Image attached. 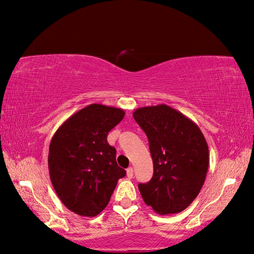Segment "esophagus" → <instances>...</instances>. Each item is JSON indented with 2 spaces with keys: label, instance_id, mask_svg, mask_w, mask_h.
Segmentation results:
<instances>
[{
  "label": "esophagus",
  "instance_id": "obj_1",
  "mask_svg": "<svg viewBox=\"0 0 254 254\" xmlns=\"http://www.w3.org/2000/svg\"><path fill=\"white\" fill-rule=\"evenodd\" d=\"M127 178H130V179L133 177V168H132V167H130V168L127 169Z\"/></svg>",
  "mask_w": 254,
  "mask_h": 254
}]
</instances>
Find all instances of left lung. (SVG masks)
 Listing matches in <instances>:
<instances>
[{"label":"left lung","instance_id":"1","mask_svg":"<svg viewBox=\"0 0 254 254\" xmlns=\"http://www.w3.org/2000/svg\"><path fill=\"white\" fill-rule=\"evenodd\" d=\"M133 118L145 132L153 176L139 184L144 203L160 215L183 212L203 187L209 163L208 145L190 119L166 104L139 107Z\"/></svg>","mask_w":254,"mask_h":254}]
</instances>
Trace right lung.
<instances>
[{"mask_svg": "<svg viewBox=\"0 0 254 254\" xmlns=\"http://www.w3.org/2000/svg\"><path fill=\"white\" fill-rule=\"evenodd\" d=\"M126 112L91 104L68 118L53 136L48 168L51 184L66 207L93 217L104 209L120 178L127 175L117 163V150L107 134Z\"/></svg>", "mask_w": 254, "mask_h": 254, "instance_id": "obj_1", "label": "right lung"}]
</instances>
